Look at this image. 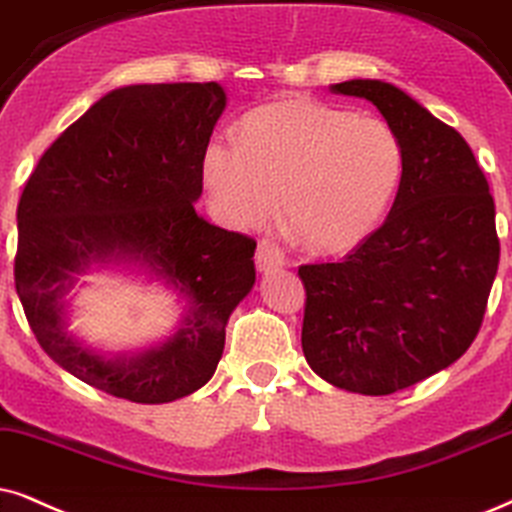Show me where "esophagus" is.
<instances>
[{
	"label": "esophagus",
	"mask_w": 512,
	"mask_h": 512,
	"mask_svg": "<svg viewBox=\"0 0 512 512\" xmlns=\"http://www.w3.org/2000/svg\"><path fill=\"white\" fill-rule=\"evenodd\" d=\"M255 262L260 271H271L286 264V260H283V250L271 241H260V245H257Z\"/></svg>",
	"instance_id": "esophagus-1"
}]
</instances>
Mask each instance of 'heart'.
Instances as JSON below:
<instances>
[{
  "mask_svg": "<svg viewBox=\"0 0 512 512\" xmlns=\"http://www.w3.org/2000/svg\"><path fill=\"white\" fill-rule=\"evenodd\" d=\"M404 153L387 122L307 99L250 111L238 144L212 137L200 158L210 205L234 229L281 212L304 248L340 255L383 219L399 189Z\"/></svg>",
  "mask_w": 512,
  "mask_h": 512,
  "instance_id": "obj_1",
  "label": "heart"
}]
</instances>
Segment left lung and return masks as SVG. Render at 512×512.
Instances as JSON below:
<instances>
[{"instance_id":"1","label":"left lung","mask_w":512,"mask_h":512,"mask_svg":"<svg viewBox=\"0 0 512 512\" xmlns=\"http://www.w3.org/2000/svg\"><path fill=\"white\" fill-rule=\"evenodd\" d=\"M333 94L371 101L397 134L404 170L380 229L345 260L302 264V352L326 383L392 394L461 359L480 333L498 269L496 210L465 139L390 82Z\"/></svg>"}]
</instances>
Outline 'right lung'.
I'll use <instances>...</instances> for the list:
<instances>
[{
    "label": "right lung",
    "mask_w": 512,
    "mask_h": 512,
    "mask_svg": "<svg viewBox=\"0 0 512 512\" xmlns=\"http://www.w3.org/2000/svg\"><path fill=\"white\" fill-rule=\"evenodd\" d=\"M226 94L217 82L129 84L51 144L18 203L16 293L44 352L82 383L137 404L203 387L226 321L255 286L257 243L203 219L200 158ZM139 266L178 290L170 339L106 358L69 331V295L91 264Z\"/></svg>",
    "instance_id": "add662e5"
}]
</instances>
